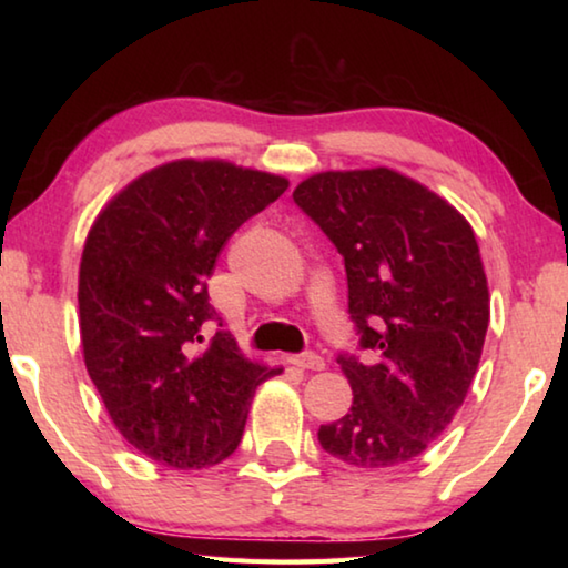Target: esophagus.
<instances>
[{
  "mask_svg": "<svg viewBox=\"0 0 568 568\" xmlns=\"http://www.w3.org/2000/svg\"><path fill=\"white\" fill-rule=\"evenodd\" d=\"M293 365H297L301 371H323L325 361L321 358L318 353H303V355H295Z\"/></svg>",
  "mask_w": 568,
  "mask_h": 568,
  "instance_id": "obj_1",
  "label": "esophagus"
}]
</instances>
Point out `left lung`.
Here are the masks:
<instances>
[{"instance_id":"left-lung-1","label":"left lung","mask_w":568,"mask_h":568,"mask_svg":"<svg viewBox=\"0 0 568 568\" xmlns=\"http://www.w3.org/2000/svg\"><path fill=\"white\" fill-rule=\"evenodd\" d=\"M293 200L343 255L365 351L338 355L353 406L321 426V446L358 468L408 464L464 406L484 351L488 283L474 230L388 168L318 172Z\"/></svg>"}]
</instances>
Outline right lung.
I'll return each mask as SVG.
<instances>
[{"mask_svg": "<svg viewBox=\"0 0 568 568\" xmlns=\"http://www.w3.org/2000/svg\"><path fill=\"white\" fill-rule=\"evenodd\" d=\"M287 190L225 160H175L132 180L90 227L80 263L84 365L140 454L190 470L243 438L255 388L283 368L247 361L217 321L207 277L230 235Z\"/></svg>", "mask_w": 568, "mask_h": 568, "instance_id": "1", "label": "right lung"}]
</instances>
